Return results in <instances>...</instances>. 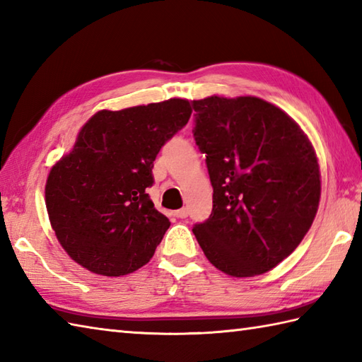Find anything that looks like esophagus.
Returning <instances> with one entry per match:
<instances>
[{
	"label": "esophagus",
	"mask_w": 362,
	"mask_h": 362,
	"mask_svg": "<svg viewBox=\"0 0 362 362\" xmlns=\"http://www.w3.org/2000/svg\"><path fill=\"white\" fill-rule=\"evenodd\" d=\"M175 216L179 218V219H185V218L188 216V210H187V209H180V210H177V211H175Z\"/></svg>",
	"instance_id": "34e87169"
}]
</instances>
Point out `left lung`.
Instances as JSON below:
<instances>
[{"label":"left lung","mask_w":362,"mask_h":362,"mask_svg":"<svg viewBox=\"0 0 362 362\" xmlns=\"http://www.w3.org/2000/svg\"><path fill=\"white\" fill-rule=\"evenodd\" d=\"M193 109L213 187V210L193 227L196 240L228 275L271 271L316 218L320 171L313 144L294 119L255 96H210Z\"/></svg>","instance_id":"8db88e82"}]
</instances>
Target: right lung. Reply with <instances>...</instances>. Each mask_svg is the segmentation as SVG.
Returning a JSON list of instances; mask_svg holds the SVG:
<instances>
[{"mask_svg": "<svg viewBox=\"0 0 362 362\" xmlns=\"http://www.w3.org/2000/svg\"><path fill=\"white\" fill-rule=\"evenodd\" d=\"M187 99L93 115L51 168L46 210L59 243L90 272L119 276L152 258L171 222L146 189L161 146L185 127Z\"/></svg>", "mask_w": 362, "mask_h": 362, "instance_id": "right-lung-1", "label": "right lung"}]
</instances>
